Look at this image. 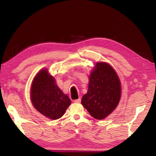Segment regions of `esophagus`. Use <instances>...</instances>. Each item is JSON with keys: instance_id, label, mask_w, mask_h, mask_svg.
<instances>
[{"instance_id": "esophagus-1", "label": "esophagus", "mask_w": 156, "mask_h": 156, "mask_svg": "<svg viewBox=\"0 0 156 156\" xmlns=\"http://www.w3.org/2000/svg\"><path fill=\"white\" fill-rule=\"evenodd\" d=\"M73 102L74 103H80L81 102V99L79 98V99H77V100H74Z\"/></svg>"}]
</instances>
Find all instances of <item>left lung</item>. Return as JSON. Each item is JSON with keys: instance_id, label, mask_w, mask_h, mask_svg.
<instances>
[{"instance_id": "1", "label": "left lung", "mask_w": 156, "mask_h": 156, "mask_svg": "<svg viewBox=\"0 0 156 156\" xmlns=\"http://www.w3.org/2000/svg\"><path fill=\"white\" fill-rule=\"evenodd\" d=\"M119 76L106 62H98L89 77L88 90L81 103L90 115L104 119L116 108L121 96Z\"/></svg>"}]
</instances>
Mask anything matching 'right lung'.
I'll return each instance as SVG.
<instances>
[{
  "label": "right lung",
  "mask_w": 156,
  "mask_h": 156,
  "mask_svg": "<svg viewBox=\"0 0 156 156\" xmlns=\"http://www.w3.org/2000/svg\"><path fill=\"white\" fill-rule=\"evenodd\" d=\"M30 99L36 109L51 120L62 117L71 104L69 97L58 87L46 69L40 71L33 79Z\"/></svg>",
  "instance_id": "1"
}]
</instances>
